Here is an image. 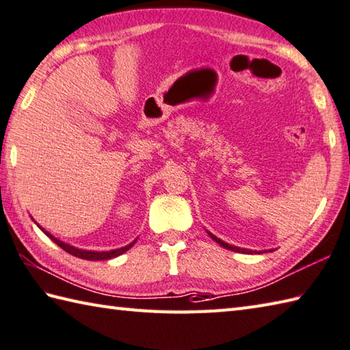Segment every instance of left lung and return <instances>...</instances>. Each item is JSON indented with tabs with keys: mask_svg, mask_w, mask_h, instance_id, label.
I'll return each mask as SVG.
<instances>
[{
	"mask_svg": "<svg viewBox=\"0 0 350 350\" xmlns=\"http://www.w3.org/2000/svg\"><path fill=\"white\" fill-rule=\"evenodd\" d=\"M208 235L210 237L216 241V243H219L220 246L222 247H225V249H230V251H232V252H241V254H252V251H249V249H243V247H237V246H232V245H228V243H225L224 240H220V239H217L216 235H213L211 232H208ZM256 252V251H255ZM260 252H262V251H260ZM258 252V254H260Z\"/></svg>",
	"mask_w": 350,
	"mask_h": 350,
	"instance_id": "obj_1",
	"label": "left lung"
}]
</instances>
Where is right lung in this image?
Returning <instances> with one entry per match:
<instances>
[{"instance_id": "obj_1", "label": "right lung", "mask_w": 350, "mask_h": 350, "mask_svg": "<svg viewBox=\"0 0 350 350\" xmlns=\"http://www.w3.org/2000/svg\"><path fill=\"white\" fill-rule=\"evenodd\" d=\"M39 226V225H38ZM40 228V226H39ZM42 231H44L49 239H51L54 243L57 245V246H60L63 251H66L68 254H70V255H74V256H78V258H81V260H89V261H96V260H110V258H115V256H119V255H122L124 252H126L128 249H130L134 243H135V239L134 241H131L130 245H126V246H124V247H119V249H113V251H107V252H96V251H84V249H78V247H74V246H70V245H68V243H63V241H60L59 239H55L54 235H51L49 234L48 231H45L44 228H40Z\"/></svg>"}]
</instances>
